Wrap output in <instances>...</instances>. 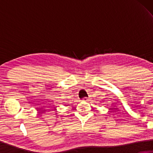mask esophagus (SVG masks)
<instances>
[{
    "instance_id": "obj_1",
    "label": "esophagus",
    "mask_w": 153,
    "mask_h": 153,
    "mask_svg": "<svg viewBox=\"0 0 153 153\" xmlns=\"http://www.w3.org/2000/svg\"><path fill=\"white\" fill-rule=\"evenodd\" d=\"M83 101H85V102H87L88 101V97H84V98H83Z\"/></svg>"
}]
</instances>
